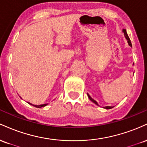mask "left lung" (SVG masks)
I'll return each mask as SVG.
<instances>
[{
	"label": "left lung",
	"instance_id": "1",
	"mask_svg": "<svg viewBox=\"0 0 147 147\" xmlns=\"http://www.w3.org/2000/svg\"><path fill=\"white\" fill-rule=\"evenodd\" d=\"M123 32H124V36H125V37H126V39L128 40V43H129V45H130V46H131L132 47V44H131V40H130V38H129V36H128V34H127V32H126V30H123ZM88 98L90 99L91 101H92V102L93 103H95V104H97V105H98V104H97V102H96L95 100H94L93 99H92L91 98V97L90 95H88ZM105 108V109H112V108H113V106H106V107H104Z\"/></svg>",
	"mask_w": 147,
	"mask_h": 147
}]
</instances>
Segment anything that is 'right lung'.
<instances>
[{
    "instance_id": "right-lung-1",
    "label": "right lung",
    "mask_w": 147,
    "mask_h": 147,
    "mask_svg": "<svg viewBox=\"0 0 147 147\" xmlns=\"http://www.w3.org/2000/svg\"><path fill=\"white\" fill-rule=\"evenodd\" d=\"M31 104V105H32L33 106H34V107H36V108H41V107H43V106H45L47 105V104H41V105H33V104Z\"/></svg>"
}]
</instances>
